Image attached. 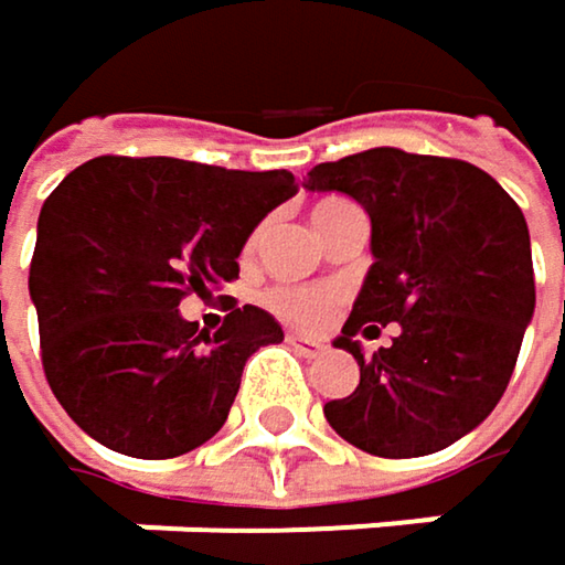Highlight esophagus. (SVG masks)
<instances>
[{
  "label": "esophagus",
  "mask_w": 565,
  "mask_h": 565,
  "mask_svg": "<svg viewBox=\"0 0 565 565\" xmlns=\"http://www.w3.org/2000/svg\"><path fill=\"white\" fill-rule=\"evenodd\" d=\"M287 345H290L294 352L307 355V359H310V355H317V352L323 349L317 339H310V335H300V333H287Z\"/></svg>",
  "instance_id": "esophagus-1"
}]
</instances>
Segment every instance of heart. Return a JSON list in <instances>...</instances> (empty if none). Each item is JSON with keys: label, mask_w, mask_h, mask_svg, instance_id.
<instances>
[{"label": "heart", "mask_w": 565, "mask_h": 565, "mask_svg": "<svg viewBox=\"0 0 565 565\" xmlns=\"http://www.w3.org/2000/svg\"><path fill=\"white\" fill-rule=\"evenodd\" d=\"M342 203L345 200H320L313 206V223H320L327 213H333L335 206H342ZM268 303L287 323L320 327L330 317V310H333L335 294H330V290H303V287H275L268 294Z\"/></svg>", "instance_id": "heart-1"}]
</instances>
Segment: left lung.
<instances>
[{"label":"left lung","mask_w":565,"mask_h":565,"mask_svg":"<svg viewBox=\"0 0 565 565\" xmlns=\"http://www.w3.org/2000/svg\"><path fill=\"white\" fill-rule=\"evenodd\" d=\"M307 190L365 206L372 255L335 335L359 362V387L323 407L345 443L411 459L476 430L511 382L534 317L531 232L521 206L469 161L372 148L317 164ZM394 322L365 356L354 335Z\"/></svg>","instance_id":"obj_1"}]
</instances>
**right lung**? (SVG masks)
<instances>
[{"mask_svg":"<svg viewBox=\"0 0 565 565\" xmlns=\"http://www.w3.org/2000/svg\"><path fill=\"white\" fill-rule=\"evenodd\" d=\"M294 193L287 171L119 154L57 183L28 290L47 385L83 434L135 459H174L220 434L248 355L284 330L232 300L210 333L180 300L238 278L245 238Z\"/></svg>","mask_w":565,"mask_h":565,"instance_id":"obj_1","label":"right lung"}]
</instances>
